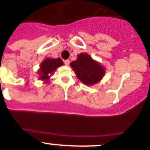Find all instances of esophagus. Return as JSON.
<instances>
[{
  "label": "esophagus",
  "instance_id": "1",
  "mask_svg": "<svg viewBox=\"0 0 150 150\" xmlns=\"http://www.w3.org/2000/svg\"><path fill=\"white\" fill-rule=\"evenodd\" d=\"M63 63H64V64H65V65L69 66V60H63Z\"/></svg>",
  "mask_w": 150,
  "mask_h": 150
}]
</instances>
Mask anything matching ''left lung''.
Wrapping results in <instances>:
<instances>
[{
	"label": "left lung",
	"mask_w": 150,
	"mask_h": 150,
	"mask_svg": "<svg viewBox=\"0 0 150 150\" xmlns=\"http://www.w3.org/2000/svg\"><path fill=\"white\" fill-rule=\"evenodd\" d=\"M78 79L87 85L98 83L103 77L105 70L87 54H80L77 60L70 63Z\"/></svg>",
	"instance_id": "1"
}]
</instances>
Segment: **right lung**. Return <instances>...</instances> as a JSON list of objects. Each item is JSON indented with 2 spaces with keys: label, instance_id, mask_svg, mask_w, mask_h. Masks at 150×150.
Here are the masks:
<instances>
[{
  "label": "right lung",
  "instance_id": "add662e5",
  "mask_svg": "<svg viewBox=\"0 0 150 150\" xmlns=\"http://www.w3.org/2000/svg\"><path fill=\"white\" fill-rule=\"evenodd\" d=\"M63 65V63L60 58H47L40 65V69L38 71L40 80L48 81L50 75L54 73L57 67Z\"/></svg>",
  "mask_w": 150,
  "mask_h": 150
}]
</instances>
